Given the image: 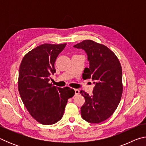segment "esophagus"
Listing matches in <instances>:
<instances>
[{
	"mask_svg": "<svg viewBox=\"0 0 146 146\" xmlns=\"http://www.w3.org/2000/svg\"><path fill=\"white\" fill-rule=\"evenodd\" d=\"M75 96H77V95H78V94H79V92H80V91H79V90H77V89H75Z\"/></svg>",
	"mask_w": 146,
	"mask_h": 146,
	"instance_id": "esophagus-1",
	"label": "esophagus"
}]
</instances>
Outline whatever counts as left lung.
<instances>
[{"mask_svg": "<svg viewBox=\"0 0 146 146\" xmlns=\"http://www.w3.org/2000/svg\"><path fill=\"white\" fill-rule=\"evenodd\" d=\"M73 47L84 49L87 54L90 67L85 68L82 78H91L95 85L91 96L80 91L85 98L81 116L88 122L100 123L113 114L120 101L123 91L121 64L110 49L91 40Z\"/></svg>", "mask_w": 146, "mask_h": 146, "instance_id": "1", "label": "left lung"}]
</instances>
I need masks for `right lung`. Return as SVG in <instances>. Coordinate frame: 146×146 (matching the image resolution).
Here are the masks:
<instances>
[{
  "label": "right lung",
  "mask_w": 146,
  "mask_h": 146,
  "mask_svg": "<svg viewBox=\"0 0 146 146\" xmlns=\"http://www.w3.org/2000/svg\"><path fill=\"white\" fill-rule=\"evenodd\" d=\"M66 44H43L24 55L19 71L18 88L24 106L34 119L44 125L60 120L75 91L49 84L55 62Z\"/></svg>",
  "instance_id": "add662e5"
}]
</instances>
